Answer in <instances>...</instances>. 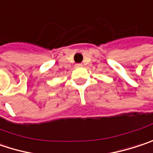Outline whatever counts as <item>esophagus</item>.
I'll return each instance as SVG.
<instances>
[{
	"label": "esophagus",
	"mask_w": 153,
	"mask_h": 153,
	"mask_svg": "<svg viewBox=\"0 0 153 153\" xmlns=\"http://www.w3.org/2000/svg\"><path fill=\"white\" fill-rule=\"evenodd\" d=\"M75 68H82V64H76V65H75Z\"/></svg>",
	"instance_id": "obj_1"
}]
</instances>
